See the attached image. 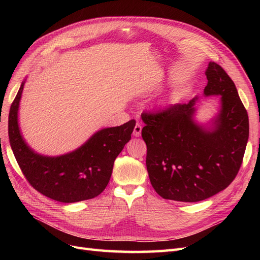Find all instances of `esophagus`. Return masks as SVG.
<instances>
[{
    "mask_svg": "<svg viewBox=\"0 0 260 260\" xmlns=\"http://www.w3.org/2000/svg\"><path fill=\"white\" fill-rule=\"evenodd\" d=\"M141 131H142V125H141V123L137 122V124L135 125V129H133V136H135V137H140L141 136Z\"/></svg>",
    "mask_w": 260,
    "mask_h": 260,
    "instance_id": "1",
    "label": "esophagus"
}]
</instances>
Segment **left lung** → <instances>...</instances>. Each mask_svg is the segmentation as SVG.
<instances>
[{"instance_id": "left-lung-1", "label": "left lung", "mask_w": 260, "mask_h": 260, "mask_svg": "<svg viewBox=\"0 0 260 260\" xmlns=\"http://www.w3.org/2000/svg\"><path fill=\"white\" fill-rule=\"evenodd\" d=\"M205 95H221L215 130L192 120L195 100L143 112L146 168L157 194L165 200L194 203L224 190L237 177L249 135L248 115L231 78L209 62Z\"/></svg>"}]
</instances>
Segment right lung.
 <instances>
[{
	"label": "right lung",
	"instance_id": "obj_1",
	"mask_svg": "<svg viewBox=\"0 0 260 260\" xmlns=\"http://www.w3.org/2000/svg\"><path fill=\"white\" fill-rule=\"evenodd\" d=\"M23 83L9 115V138L21 172L35 190L61 203L96 198L111 179L114 161L131 139L136 120L96 132L75 152L59 157L41 156L22 140L17 121Z\"/></svg>",
	"mask_w": 260,
	"mask_h": 260
}]
</instances>
